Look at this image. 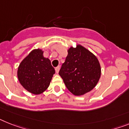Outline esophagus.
I'll return each mask as SVG.
<instances>
[{
	"mask_svg": "<svg viewBox=\"0 0 129 129\" xmlns=\"http://www.w3.org/2000/svg\"><path fill=\"white\" fill-rule=\"evenodd\" d=\"M59 69H60V67H59V66L56 67V68H55V70H56V73H58V72H59Z\"/></svg>",
	"mask_w": 129,
	"mask_h": 129,
	"instance_id": "34e87169",
	"label": "esophagus"
}]
</instances>
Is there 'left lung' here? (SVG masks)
I'll return each instance as SVG.
<instances>
[{"mask_svg": "<svg viewBox=\"0 0 129 129\" xmlns=\"http://www.w3.org/2000/svg\"><path fill=\"white\" fill-rule=\"evenodd\" d=\"M68 52L59 75L73 94H85L94 88L100 78L99 61L92 53L80 44L75 48L70 47Z\"/></svg>", "mask_w": 129, "mask_h": 129, "instance_id": "1", "label": "left lung"}]
</instances>
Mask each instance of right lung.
Masks as SVG:
<instances>
[{
	"label": "right lung",
	"mask_w": 129,
	"mask_h": 129,
	"mask_svg": "<svg viewBox=\"0 0 129 129\" xmlns=\"http://www.w3.org/2000/svg\"><path fill=\"white\" fill-rule=\"evenodd\" d=\"M55 73L48 58L43 56L41 49L33 50L20 63L18 78L23 87L34 94L45 91Z\"/></svg>",
	"instance_id": "right-lung-1"
}]
</instances>
